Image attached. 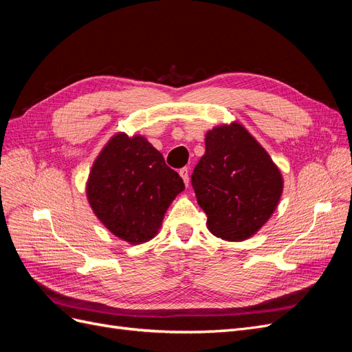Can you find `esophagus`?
Returning a JSON list of instances; mask_svg holds the SVG:
<instances>
[{
    "label": "esophagus",
    "instance_id": "1",
    "mask_svg": "<svg viewBox=\"0 0 352 352\" xmlns=\"http://www.w3.org/2000/svg\"><path fill=\"white\" fill-rule=\"evenodd\" d=\"M179 175H180V177L184 179V182H185V185L188 186V184H189V173H188V168L186 167H184V168H180V172H179Z\"/></svg>",
    "mask_w": 352,
    "mask_h": 352
}]
</instances>
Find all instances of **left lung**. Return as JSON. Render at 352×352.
Here are the masks:
<instances>
[{"label": "left lung", "instance_id": "8db88e82", "mask_svg": "<svg viewBox=\"0 0 352 352\" xmlns=\"http://www.w3.org/2000/svg\"><path fill=\"white\" fill-rule=\"evenodd\" d=\"M190 180L208 230L232 242L255 235L278 207L283 190L278 166L236 122L207 132L206 154Z\"/></svg>", "mask_w": 352, "mask_h": 352}]
</instances>
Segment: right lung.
<instances>
[{
	"label": "right lung",
	"instance_id": "add662e5",
	"mask_svg": "<svg viewBox=\"0 0 352 352\" xmlns=\"http://www.w3.org/2000/svg\"><path fill=\"white\" fill-rule=\"evenodd\" d=\"M185 184L144 136L116 133L95 160L87 197L113 235L132 245L153 239Z\"/></svg>",
	"mask_w": 352,
	"mask_h": 352
}]
</instances>
